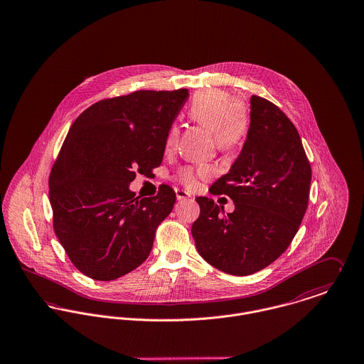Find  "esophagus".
Masks as SVG:
<instances>
[{
  "mask_svg": "<svg viewBox=\"0 0 364 364\" xmlns=\"http://www.w3.org/2000/svg\"><path fill=\"white\" fill-rule=\"evenodd\" d=\"M176 197H177V200L178 201H183V200H188V198H191V194L190 193H187V191H184V190H176Z\"/></svg>",
  "mask_w": 364,
  "mask_h": 364,
  "instance_id": "34e87169",
  "label": "esophagus"
}]
</instances>
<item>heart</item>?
I'll return each instance as SVG.
<instances>
[{"instance_id":"obj_1","label":"heart","mask_w":364,"mask_h":364,"mask_svg":"<svg viewBox=\"0 0 364 364\" xmlns=\"http://www.w3.org/2000/svg\"><path fill=\"white\" fill-rule=\"evenodd\" d=\"M188 114L203 127L213 131L215 144L219 151L230 152L239 148L244 142L250 128V113L247 106L235 100L233 95L222 89H206L202 90L193 99ZM178 128L170 127L164 146L171 151L178 141ZM210 174V168L205 164L201 166H186L178 170L177 181L187 188H196L202 178Z\"/></svg>"}]
</instances>
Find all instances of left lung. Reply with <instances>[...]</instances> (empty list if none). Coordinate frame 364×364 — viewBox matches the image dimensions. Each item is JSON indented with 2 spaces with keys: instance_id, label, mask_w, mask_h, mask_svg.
Wrapping results in <instances>:
<instances>
[{
  "instance_id": "1",
  "label": "left lung",
  "mask_w": 364,
  "mask_h": 364,
  "mask_svg": "<svg viewBox=\"0 0 364 364\" xmlns=\"http://www.w3.org/2000/svg\"><path fill=\"white\" fill-rule=\"evenodd\" d=\"M250 128L239 158L210 194L228 196L235 210L198 197L201 212L191 233L202 258L222 272L245 277L279 258L307 209L311 166L300 135L282 110L252 95Z\"/></svg>"
}]
</instances>
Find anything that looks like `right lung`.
Segmentation results:
<instances>
[{
    "instance_id": "add662e5",
    "label": "right lung",
    "mask_w": 364,
    "mask_h": 364,
    "mask_svg": "<svg viewBox=\"0 0 364 364\" xmlns=\"http://www.w3.org/2000/svg\"><path fill=\"white\" fill-rule=\"evenodd\" d=\"M187 89L136 90L100 100L71 125L48 178L54 232L73 264L95 281H114L149 255L176 193L129 190L136 171L161 166L168 128Z\"/></svg>"
}]
</instances>
